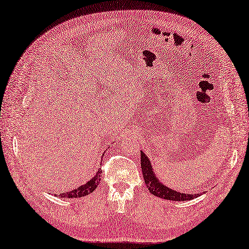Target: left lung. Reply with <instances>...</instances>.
Wrapping results in <instances>:
<instances>
[{
  "mask_svg": "<svg viewBox=\"0 0 249 249\" xmlns=\"http://www.w3.org/2000/svg\"><path fill=\"white\" fill-rule=\"evenodd\" d=\"M141 166L146 186L151 194L155 196L163 199L175 200V202H185V200H191L194 198H196L202 195H188L184 194V192L176 191L172 188H168L162 182L159 181L158 177H156V174L153 170V166H152L150 159L142 151H141ZM204 194H206V191H204Z\"/></svg>",
  "mask_w": 249,
  "mask_h": 249,
  "instance_id": "left-lung-1",
  "label": "left lung"
}]
</instances>
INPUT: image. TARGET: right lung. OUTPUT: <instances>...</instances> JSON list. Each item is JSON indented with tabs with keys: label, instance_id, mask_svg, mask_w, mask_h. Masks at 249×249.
I'll return each mask as SVG.
<instances>
[{
	"label": "right lung",
	"instance_id": "add662e5",
	"mask_svg": "<svg viewBox=\"0 0 249 249\" xmlns=\"http://www.w3.org/2000/svg\"><path fill=\"white\" fill-rule=\"evenodd\" d=\"M101 173H102L101 168H98V171H97V173H96L94 177L88 181L86 184H84V185L78 186L77 188L71 190V191H68V192H63V194H60V196H60L62 198H73V197H82V196L90 195L91 192H93L99 185L100 180H101V176H102ZM54 196H57V194H55Z\"/></svg>",
	"mask_w": 249,
	"mask_h": 249
}]
</instances>
